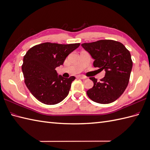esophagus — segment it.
Returning <instances> with one entry per match:
<instances>
[{
    "label": "esophagus",
    "instance_id": "esophagus-1",
    "mask_svg": "<svg viewBox=\"0 0 150 150\" xmlns=\"http://www.w3.org/2000/svg\"><path fill=\"white\" fill-rule=\"evenodd\" d=\"M78 77H79V79H87L86 76H83V75H79Z\"/></svg>",
    "mask_w": 150,
    "mask_h": 150
}]
</instances>
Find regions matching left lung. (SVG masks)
Listing matches in <instances>:
<instances>
[{
    "label": "left lung",
    "instance_id": "obj_1",
    "mask_svg": "<svg viewBox=\"0 0 150 150\" xmlns=\"http://www.w3.org/2000/svg\"><path fill=\"white\" fill-rule=\"evenodd\" d=\"M81 45L95 60L94 67L105 71V76L100 82L95 77L89 78L94 85L87 91V95L98 103L114 102L123 93L129 82L133 64L130 52L121 43L111 40Z\"/></svg>",
    "mask_w": 150,
    "mask_h": 150
}]
</instances>
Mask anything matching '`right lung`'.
<instances>
[{
    "mask_svg": "<svg viewBox=\"0 0 150 150\" xmlns=\"http://www.w3.org/2000/svg\"><path fill=\"white\" fill-rule=\"evenodd\" d=\"M80 43L62 45L49 42L30 48L24 55L22 66L24 82L31 94L41 103L54 105L68 95L74 76L57 75L55 68Z\"/></svg>",
    "mask_w": 150,
    "mask_h": 150,
    "instance_id": "obj_1",
    "label": "right lung"
}]
</instances>
